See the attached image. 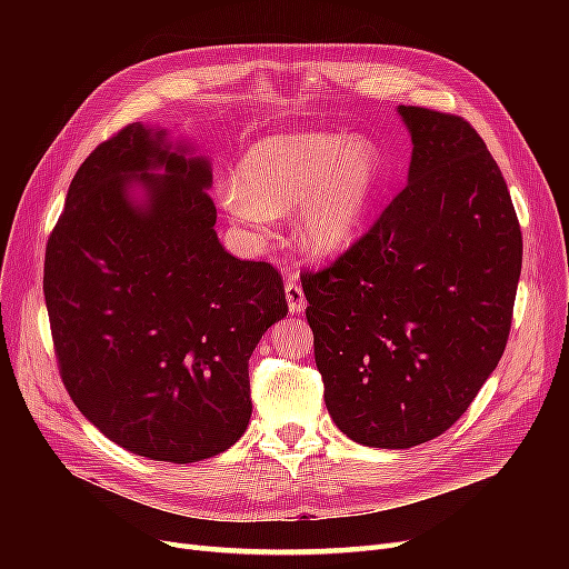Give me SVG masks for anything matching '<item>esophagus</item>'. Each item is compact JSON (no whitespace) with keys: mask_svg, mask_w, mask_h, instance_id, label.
<instances>
[{"mask_svg":"<svg viewBox=\"0 0 569 569\" xmlns=\"http://www.w3.org/2000/svg\"><path fill=\"white\" fill-rule=\"evenodd\" d=\"M286 300H288V307L292 313H302L307 309L305 290L300 283H297L295 274H288V279H286Z\"/></svg>","mask_w":569,"mask_h":569,"instance_id":"esophagus-1","label":"esophagus"}]
</instances>
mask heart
<instances>
[{
    "label": "heart",
    "instance_id": "heart-1",
    "mask_svg": "<svg viewBox=\"0 0 569 569\" xmlns=\"http://www.w3.org/2000/svg\"><path fill=\"white\" fill-rule=\"evenodd\" d=\"M380 179L378 149L337 133L256 142L221 187L228 214L251 230L297 209V234L316 256L346 249L360 232Z\"/></svg>",
    "mask_w": 569,
    "mask_h": 569
}]
</instances>
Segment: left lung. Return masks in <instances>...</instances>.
Listing matches in <instances>:
<instances>
[{
  "mask_svg": "<svg viewBox=\"0 0 569 569\" xmlns=\"http://www.w3.org/2000/svg\"><path fill=\"white\" fill-rule=\"evenodd\" d=\"M408 184L330 267L302 274L325 406L355 442L406 450L450 429L498 367L523 239L463 117L399 106Z\"/></svg>",
  "mask_w": 569,
  "mask_h": 569,
  "instance_id": "8db88e82",
  "label": "left lung"
}]
</instances>
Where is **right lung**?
<instances>
[{"mask_svg": "<svg viewBox=\"0 0 569 569\" xmlns=\"http://www.w3.org/2000/svg\"><path fill=\"white\" fill-rule=\"evenodd\" d=\"M133 176L144 206L128 196ZM209 182L207 159L129 124L82 161L46 247L69 397L106 438L154 461H202L242 438L249 357L288 313L277 267L221 247Z\"/></svg>", "mask_w": 569, "mask_h": 569, "instance_id": "add662e5", "label": "right lung"}]
</instances>
